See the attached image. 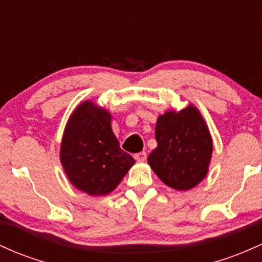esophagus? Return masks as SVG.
Segmentation results:
<instances>
[{
	"label": "esophagus",
	"mask_w": 262,
	"mask_h": 262,
	"mask_svg": "<svg viewBox=\"0 0 262 262\" xmlns=\"http://www.w3.org/2000/svg\"><path fill=\"white\" fill-rule=\"evenodd\" d=\"M134 159H135V160H137V161H139V162L145 161V160H146V152H145V151L138 152V154L134 155Z\"/></svg>",
	"instance_id": "esophagus-1"
}]
</instances>
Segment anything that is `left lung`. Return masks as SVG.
<instances>
[{
  "label": "left lung",
  "mask_w": 262,
  "mask_h": 262,
  "mask_svg": "<svg viewBox=\"0 0 262 262\" xmlns=\"http://www.w3.org/2000/svg\"><path fill=\"white\" fill-rule=\"evenodd\" d=\"M158 146L148 162L165 185L187 191L208 172L213 143L208 127L193 104L180 112L167 111L159 116L155 128Z\"/></svg>",
  "instance_id": "8db88e82"
}]
</instances>
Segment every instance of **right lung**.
I'll return each instance as SVG.
<instances>
[{
	"mask_svg": "<svg viewBox=\"0 0 262 262\" xmlns=\"http://www.w3.org/2000/svg\"><path fill=\"white\" fill-rule=\"evenodd\" d=\"M111 122L107 110L85 101L70 116L62 135L60 161L65 173L90 196L112 192L135 162L121 149Z\"/></svg>",
	"mask_w": 262,
	"mask_h": 262,
	"instance_id": "obj_1",
	"label": "right lung"
}]
</instances>
